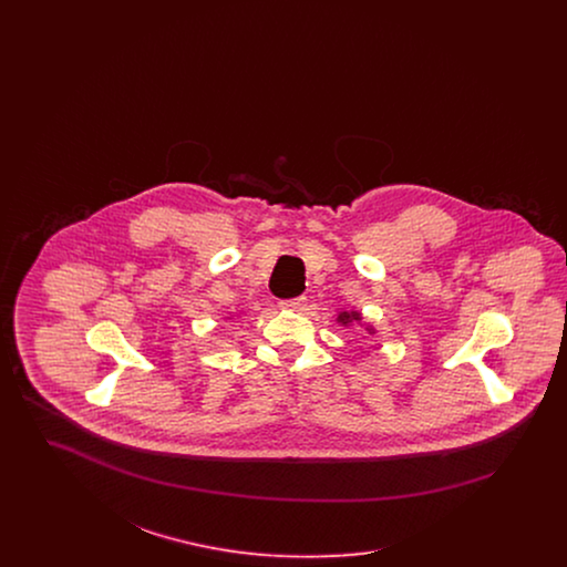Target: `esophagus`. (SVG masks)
<instances>
[{
    "label": "esophagus",
    "mask_w": 567,
    "mask_h": 567,
    "mask_svg": "<svg viewBox=\"0 0 567 567\" xmlns=\"http://www.w3.org/2000/svg\"><path fill=\"white\" fill-rule=\"evenodd\" d=\"M280 306H282V308H287V310H301V308L306 306V297H293V299H287V301H282Z\"/></svg>",
    "instance_id": "obj_1"
}]
</instances>
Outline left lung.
<instances>
[{"instance_id":"left-lung-1","label":"left lung","mask_w":567,"mask_h":567,"mask_svg":"<svg viewBox=\"0 0 567 567\" xmlns=\"http://www.w3.org/2000/svg\"><path fill=\"white\" fill-rule=\"evenodd\" d=\"M336 323L342 324V327H363L368 336H374L377 329L374 324L363 323V315L359 310H340L338 317H336Z\"/></svg>"}]
</instances>
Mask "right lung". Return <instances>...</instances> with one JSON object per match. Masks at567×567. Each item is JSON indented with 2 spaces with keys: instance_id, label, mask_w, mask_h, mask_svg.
Returning a JSON list of instances; mask_svg holds the SVG:
<instances>
[{
  "instance_id": "obj_1",
  "label": "right lung",
  "mask_w": 567,
  "mask_h": 567,
  "mask_svg": "<svg viewBox=\"0 0 567 567\" xmlns=\"http://www.w3.org/2000/svg\"><path fill=\"white\" fill-rule=\"evenodd\" d=\"M227 319H229V317H227Z\"/></svg>"
}]
</instances>
